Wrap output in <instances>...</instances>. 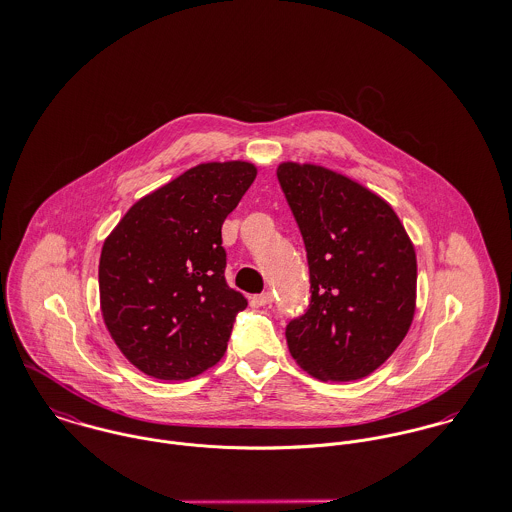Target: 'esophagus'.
Wrapping results in <instances>:
<instances>
[{
  "instance_id": "esophagus-1",
  "label": "esophagus",
  "mask_w": 512,
  "mask_h": 512,
  "mask_svg": "<svg viewBox=\"0 0 512 512\" xmlns=\"http://www.w3.org/2000/svg\"><path fill=\"white\" fill-rule=\"evenodd\" d=\"M272 301H274V297H272V293L270 292L252 295V299H250V303H252L254 307H264V305H272Z\"/></svg>"
}]
</instances>
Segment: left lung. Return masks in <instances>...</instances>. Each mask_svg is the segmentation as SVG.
<instances>
[{
    "label": "left lung",
    "mask_w": 512,
    "mask_h": 512,
    "mask_svg": "<svg viewBox=\"0 0 512 512\" xmlns=\"http://www.w3.org/2000/svg\"><path fill=\"white\" fill-rule=\"evenodd\" d=\"M278 181L309 266V305L286 327L293 359L319 380L349 382L382 365L416 307V252L392 207L317 165L282 163Z\"/></svg>",
    "instance_id": "8db88e82"
}]
</instances>
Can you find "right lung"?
Listing matches in <instances>:
<instances>
[{
    "label": "right lung",
    "instance_id": "1",
    "mask_svg": "<svg viewBox=\"0 0 512 512\" xmlns=\"http://www.w3.org/2000/svg\"><path fill=\"white\" fill-rule=\"evenodd\" d=\"M254 179L246 161L197 165L140 199L104 240L102 317L147 376L187 380L222 359L248 301L224 280L220 230Z\"/></svg>",
    "mask_w": 512,
    "mask_h": 512
}]
</instances>
